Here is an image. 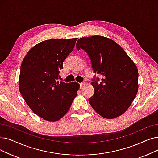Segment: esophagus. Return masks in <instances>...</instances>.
Here are the masks:
<instances>
[{
	"mask_svg": "<svg viewBox=\"0 0 158 158\" xmlns=\"http://www.w3.org/2000/svg\"><path fill=\"white\" fill-rule=\"evenodd\" d=\"M79 85H80V89H83L85 83H81Z\"/></svg>",
	"mask_w": 158,
	"mask_h": 158,
	"instance_id": "1",
	"label": "esophagus"
}]
</instances>
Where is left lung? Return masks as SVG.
Segmentation results:
<instances>
[{
    "instance_id": "8db88e82",
    "label": "left lung",
    "mask_w": 158,
    "mask_h": 158,
    "mask_svg": "<svg viewBox=\"0 0 158 158\" xmlns=\"http://www.w3.org/2000/svg\"><path fill=\"white\" fill-rule=\"evenodd\" d=\"M77 50H83L91 60L94 75V94L89 102L94 110L106 119H113L128 108L138 90V71L122 48L108 38L95 35L79 39Z\"/></svg>"
}]
</instances>
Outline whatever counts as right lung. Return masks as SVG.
<instances>
[{
	"mask_svg": "<svg viewBox=\"0 0 158 158\" xmlns=\"http://www.w3.org/2000/svg\"><path fill=\"white\" fill-rule=\"evenodd\" d=\"M77 38L52 39L38 43L26 54L20 66L19 88L26 104L49 121L62 118L77 95L79 85L57 81L63 62Z\"/></svg>",
	"mask_w": 158,
	"mask_h": 158,
	"instance_id": "1",
	"label": "right lung"
}]
</instances>
